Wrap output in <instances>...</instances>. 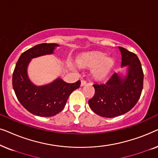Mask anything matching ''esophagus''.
Returning <instances> with one entry per match:
<instances>
[{"label":"esophagus","instance_id":"obj_1","mask_svg":"<svg viewBox=\"0 0 158 158\" xmlns=\"http://www.w3.org/2000/svg\"><path fill=\"white\" fill-rule=\"evenodd\" d=\"M86 84H87V82H86L85 81H84V80H82L81 81V86H84V85H85Z\"/></svg>","mask_w":158,"mask_h":158}]
</instances>
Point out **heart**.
Segmentation results:
<instances>
[{
  "mask_svg": "<svg viewBox=\"0 0 158 158\" xmlns=\"http://www.w3.org/2000/svg\"><path fill=\"white\" fill-rule=\"evenodd\" d=\"M77 63L81 66L93 68L92 73L95 78L102 80L109 74L114 61L101 52H89L81 55L77 59Z\"/></svg>",
  "mask_w": 158,
  "mask_h": 158,
  "instance_id": "obj_1",
  "label": "heart"
}]
</instances>
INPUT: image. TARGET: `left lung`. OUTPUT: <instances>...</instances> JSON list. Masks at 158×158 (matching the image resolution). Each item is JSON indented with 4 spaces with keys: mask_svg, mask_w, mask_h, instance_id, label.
Returning <instances> with one entry per match:
<instances>
[{
    "mask_svg": "<svg viewBox=\"0 0 158 158\" xmlns=\"http://www.w3.org/2000/svg\"><path fill=\"white\" fill-rule=\"evenodd\" d=\"M122 68L126 73H114L106 83L94 84L95 94L88 101L90 109L106 118L122 115L132 109L139 100L143 88L144 75L139 58L122 47Z\"/></svg>",
    "mask_w": 158,
    "mask_h": 158,
    "instance_id": "8db88e82",
    "label": "left lung"
}]
</instances>
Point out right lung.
<instances>
[{
	"label": "right lung",
	"instance_id": "add662e5",
	"mask_svg": "<svg viewBox=\"0 0 158 158\" xmlns=\"http://www.w3.org/2000/svg\"><path fill=\"white\" fill-rule=\"evenodd\" d=\"M60 47L55 43L37 44L21 54L13 73V88L21 105L34 115L49 117L63 109L69 96L81 85V81L68 83L57 77L46 85H36L29 79L28 66L32 59L52 55Z\"/></svg>",
	"mask_w": 158,
	"mask_h": 158
}]
</instances>
